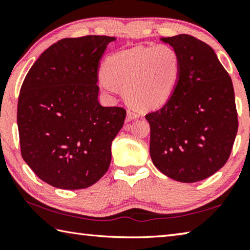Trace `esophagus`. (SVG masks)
<instances>
[{
    "label": "esophagus",
    "mask_w": 250,
    "mask_h": 250,
    "mask_svg": "<svg viewBox=\"0 0 250 250\" xmlns=\"http://www.w3.org/2000/svg\"><path fill=\"white\" fill-rule=\"evenodd\" d=\"M139 113L138 112H134V111H131V110H129L128 112H126V121H131L133 119H137V118H139Z\"/></svg>",
    "instance_id": "1"
}]
</instances>
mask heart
Segmentation results:
<instances>
[{"mask_svg":"<svg viewBox=\"0 0 250 250\" xmlns=\"http://www.w3.org/2000/svg\"><path fill=\"white\" fill-rule=\"evenodd\" d=\"M181 75V59L167 44L135 46L109 56L103 66L101 86L108 92L124 89L125 100L142 110L166 104Z\"/></svg>","mask_w":250,"mask_h":250,"instance_id":"1","label":"heart"}]
</instances>
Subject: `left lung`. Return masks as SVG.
<instances>
[{
    "label": "left lung",
    "instance_id": "left-lung-1",
    "mask_svg": "<svg viewBox=\"0 0 250 250\" xmlns=\"http://www.w3.org/2000/svg\"><path fill=\"white\" fill-rule=\"evenodd\" d=\"M160 40L179 54L181 75L170 100L146 116L150 155L164 175L194 183L213 175L229 158L238 130L234 87L204 42L186 34Z\"/></svg>",
    "mask_w": 250,
    "mask_h": 250
}]
</instances>
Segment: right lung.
I'll return each mask as SVG.
<instances>
[{
	"instance_id": "right-lung-1",
	"label": "right lung",
	"mask_w": 250,
	"mask_h": 250,
	"mask_svg": "<svg viewBox=\"0 0 250 250\" xmlns=\"http://www.w3.org/2000/svg\"><path fill=\"white\" fill-rule=\"evenodd\" d=\"M116 37L64 39L34 62L21 87V153L42 181L62 189L89 188L111 162L125 110L98 101L100 59Z\"/></svg>"
}]
</instances>
